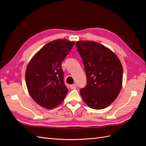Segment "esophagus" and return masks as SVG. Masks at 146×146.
<instances>
[{"mask_svg":"<svg viewBox=\"0 0 146 146\" xmlns=\"http://www.w3.org/2000/svg\"><path fill=\"white\" fill-rule=\"evenodd\" d=\"M70 89L75 90L77 88V85H76V84H74V85H70Z\"/></svg>","mask_w":146,"mask_h":146,"instance_id":"esophagus-1","label":"esophagus"}]
</instances>
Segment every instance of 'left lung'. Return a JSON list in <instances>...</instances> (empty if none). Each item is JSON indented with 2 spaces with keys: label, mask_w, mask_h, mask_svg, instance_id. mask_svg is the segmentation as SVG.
Listing matches in <instances>:
<instances>
[{
  "label": "left lung",
  "mask_w": 146,
  "mask_h": 146,
  "mask_svg": "<svg viewBox=\"0 0 146 146\" xmlns=\"http://www.w3.org/2000/svg\"><path fill=\"white\" fill-rule=\"evenodd\" d=\"M85 66L87 84L80 90L85 104L92 109H104L118 96L122 86L123 69L117 56L93 41L76 42Z\"/></svg>",
  "instance_id": "8db88e82"
}]
</instances>
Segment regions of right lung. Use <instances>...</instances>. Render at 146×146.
Wrapping results in <instances>:
<instances>
[{
	"instance_id": "add662e5",
	"label": "right lung",
	"mask_w": 146,
	"mask_h": 146,
	"mask_svg": "<svg viewBox=\"0 0 146 146\" xmlns=\"http://www.w3.org/2000/svg\"><path fill=\"white\" fill-rule=\"evenodd\" d=\"M75 41L58 39L43 46L30 60L25 70L26 85L33 100L41 107L54 108L68 92L61 63Z\"/></svg>"
}]
</instances>
